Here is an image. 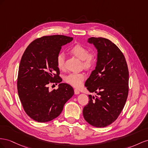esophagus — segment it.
<instances>
[{"label": "esophagus", "instance_id": "obj_1", "mask_svg": "<svg viewBox=\"0 0 148 148\" xmlns=\"http://www.w3.org/2000/svg\"><path fill=\"white\" fill-rule=\"evenodd\" d=\"M74 94L75 95H78V94H80V92L78 89H77V88H75V89H74Z\"/></svg>", "mask_w": 148, "mask_h": 148}]
</instances>
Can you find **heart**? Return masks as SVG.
<instances>
[{"label": "heart", "instance_id": "b5f03b06", "mask_svg": "<svg viewBox=\"0 0 148 148\" xmlns=\"http://www.w3.org/2000/svg\"><path fill=\"white\" fill-rule=\"evenodd\" d=\"M71 53L82 60V66L86 69H92L95 67L97 57L94 52L88 53V49L81 44H76L71 48ZM56 64L59 69L62 70L65 67V55L63 53H59L56 57ZM86 78V74L84 73H71L65 77V81L67 84L75 87L82 85V82Z\"/></svg>", "mask_w": 148, "mask_h": 148}]
</instances>
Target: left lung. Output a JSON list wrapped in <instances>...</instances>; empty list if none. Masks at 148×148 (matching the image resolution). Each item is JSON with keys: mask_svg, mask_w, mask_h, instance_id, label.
Here are the masks:
<instances>
[{"mask_svg": "<svg viewBox=\"0 0 148 148\" xmlns=\"http://www.w3.org/2000/svg\"><path fill=\"white\" fill-rule=\"evenodd\" d=\"M87 41L97 49V61L85 86L97 96L88 95L83 115L90 125L105 127L117 119L124 108L128 95V68L123 54L110 40L91 37Z\"/></svg>", "mask_w": 148, "mask_h": 148, "instance_id": "left-lung-1", "label": "left lung"}]
</instances>
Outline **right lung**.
I'll return each instance as SVG.
<instances>
[{"instance_id":"obj_1","label":"right lung","mask_w":148,"mask_h":148,"mask_svg":"<svg viewBox=\"0 0 148 148\" xmlns=\"http://www.w3.org/2000/svg\"><path fill=\"white\" fill-rule=\"evenodd\" d=\"M73 40L64 35L44 36L36 39L25 49L21 59L17 90L27 115L38 122L56 119L64 104L74 94L73 88L61 82L56 57L62 46ZM49 83H59L58 88L49 91Z\"/></svg>"}]
</instances>
